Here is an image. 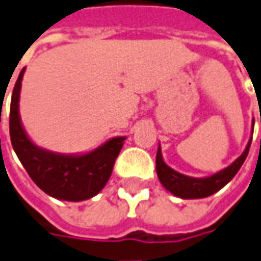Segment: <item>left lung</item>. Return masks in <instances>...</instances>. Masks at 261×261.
I'll return each mask as SVG.
<instances>
[{
  "instance_id": "1",
  "label": "left lung",
  "mask_w": 261,
  "mask_h": 261,
  "mask_svg": "<svg viewBox=\"0 0 261 261\" xmlns=\"http://www.w3.org/2000/svg\"><path fill=\"white\" fill-rule=\"evenodd\" d=\"M250 145H251V138H250L244 152L232 162L231 165L218 171L214 175L204 176V178L184 175L171 167H168L164 162L161 146H159L158 152H156V174H158L159 181L164 185V188L171 194H174L175 197H179L184 200L205 198V197H210V195L216 194L217 191H220L224 185H227L234 178V175L239 172V169L249 155Z\"/></svg>"
}]
</instances>
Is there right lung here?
Masks as SVG:
<instances>
[{
	"instance_id": "right-lung-1",
	"label": "right lung",
	"mask_w": 261,
	"mask_h": 261,
	"mask_svg": "<svg viewBox=\"0 0 261 261\" xmlns=\"http://www.w3.org/2000/svg\"><path fill=\"white\" fill-rule=\"evenodd\" d=\"M24 71L25 69L21 70L15 82L10 108V136L14 151L30 178L50 197L63 201L92 198L109 181L115 161L126 138H112L99 148L82 155L56 153L37 146L25 134L20 119L18 103Z\"/></svg>"
}]
</instances>
